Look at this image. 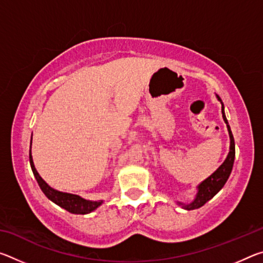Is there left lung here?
I'll use <instances>...</instances> for the list:
<instances>
[{"label":"left lung","mask_w":263,"mask_h":263,"mask_svg":"<svg viewBox=\"0 0 263 263\" xmlns=\"http://www.w3.org/2000/svg\"><path fill=\"white\" fill-rule=\"evenodd\" d=\"M218 101L221 103V114H222V119L228 126V131H229V136H230V151L228 157H226L225 161L222 162L216 172H213L212 174L206 177L205 180L202 181L201 183L197 185V194H196L195 198L193 202L190 203H182V202H177V205H180L182 209L184 210H195V209H198L203 206L208 201L215 196L218 191H219L222 186L225 185L226 181H228L229 176L232 172L233 168V163H234V157H235V145H234V138L232 135V131H231V127L229 125L228 119H226L225 116V111H224V104L220 100V97L216 95Z\"/></svg>","instance_id":"obj_1"}]
</instances>
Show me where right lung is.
Returning a JSON list of instances; mask_svg holds the SVG:
<instances>
[{
  "label": "right lung",
  "instance_id": "obj_1",
  "mask_svg": "<svg viewBox=\"0 0 263 263\" xmlns=\"http://www.w3.org/2000/svg\"><path fill=\"white\" fill-rule=\"evenodd\" d=\"M31 144H32V138H31ZM29 159H30L31 169H32L33 175L35 177V180H37L39 186H41L43 193L45 194V196L50 199V201L55 203L57 205H59L60 208L65 209L66 211L74 213V215H87V213L92 212L103 204V201H88V199H84L79 195L62 193V191H58L55 189L51 188V186L48 185L41 176H39L37 169L34 167L32 154H31V145H30Z\"/></svg>",
  "mask_w": 263,
  "mask_h": 263
}]
</instances>
